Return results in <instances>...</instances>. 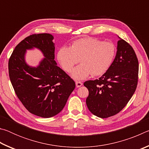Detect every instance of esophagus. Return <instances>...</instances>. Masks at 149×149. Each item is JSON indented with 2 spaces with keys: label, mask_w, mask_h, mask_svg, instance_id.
Here are the masks:
<instances>
[{
  "label": "esophagus",
  "mask_w": 149,
  "mask_h": 149,
  "mask_svg": "<svg viewBox=\"0 0 149 149\" xmlns=\"http://www.w3.org/2000/svg\"><path fill=\"white\" fill-rule=\"evenodd\" d=\"M83 84L81 81H75V85H76L77 87H79L81 86Z\"/></svg>",
  "instance_id": "obj_1"
}]
</instances>
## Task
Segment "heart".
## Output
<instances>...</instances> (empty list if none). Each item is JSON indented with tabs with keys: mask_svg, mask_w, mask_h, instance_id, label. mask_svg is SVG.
<instances>
[{
	"mask_svg": "<svg viewBox=\"0 0 149 149\" xmlns=\"http://www.w3.org/2000/svg\"><path fill=\"white\" fill-rule=\"evenodd\" d=\"M115 45L111 42L85 37L75 40L71 47H62L57 53V59L62 69L71 71L78 62L81 64L73 70L72 77L84 79L89 77L99 76L107 72L112 65L116 56Z\"/></svg>",
	"mask_w": 149,
	"mask_h": 149,
	"instance_id": "1",
	"label": "heart"
}]
</instances>
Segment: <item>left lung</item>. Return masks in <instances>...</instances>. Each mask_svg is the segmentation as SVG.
<instances>
[{
    "label": "left lung",
    "instance_id": "1",
    "mask_svg": "<svg viewBox=\"0 0 149 149\" xmlns=\"http://www.w3.org/2000/svg\"><path fill=\"white\" fill-rule=\"evenodd\" d=\"M138 74L139 62L134 50L120 38L116 55L109 70L98 79L84 84L89 90L86 99L88 109L101 118L119 113L134 94Z\"/></svg>",
    "mask_w": 149,
    "mask_h": 149
}]
</instances>
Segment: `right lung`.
Returning a JSON list of instances; mask_svg holds the SVG:
<instances>
[{"mask_svg":"<svg viewBox=\"0 0 149 149\" xmlns=\"http://www.w3.org/2000/svg\"><path fill=\"white\" fill-rule=\"evenodd\" d=\"M54 37L33 34L19 42L8 61L9 77L17 97L31 114L50 118L62 111L75 87L74 81L56 65ZM37 47L45 58L37 67L24 61L27 49Z\"/></svg>","mask_w":149,"mask_h":149,"instance_id":"1","label":"right lung"}]
</instances>
